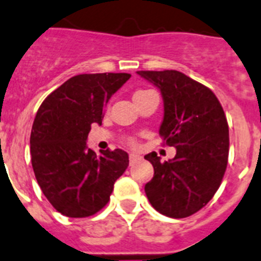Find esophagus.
<instances>
[{"label":"esophagus","instance_id":"obj_1","mask_svg":"<svg viewBox=\"0 0 261 261\" xmlns=\"http://www.w3.org/2000/svg\"><path fill=\"white\" fill-rule=\"evenodd\" d=\"M128 158H130V163H134V162H137V160H139L140 156L138 155V153H134L131 152L130 155H128Z\"/></svg>","mask_w":261,"mask_h":261}]
</instances>
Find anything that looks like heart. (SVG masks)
Instances as JSON below:
<instances>
[{"instance_id":"b5f03b06","label":"heart","mask_w":261,"mask_h":261,"mask_svg":"<svg viewBox=\"0 0 261 261\" xmlns=\"http://www.w3.org/2000/svg\"><path fill=\"white\" fill-rule=\"evenodd\" d=\"M146 92H147V90H138V92L134 93V97H133V98H135V97L140 96V94H143V93H146ZM130 143H131V144H134V143H135V142H134L133 139H130Z\"/></svg>"}]
</instances>
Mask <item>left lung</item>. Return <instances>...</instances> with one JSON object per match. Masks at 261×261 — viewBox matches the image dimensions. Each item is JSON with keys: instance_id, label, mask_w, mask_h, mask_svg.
<instances>
[{"instance_id": "obj_1", "label": "left lung", "mask_w": 261, "mask_h": 261, "mask_svg": "<svg viewBox=\"0 0 261 261\" xmlns=\"http://www.w3.org/2000/svg\"><path fill=\"white\" fill-rule=\"evenodd\" d=\"M162 92L164 118L159 134L176 148L162 163L156 152L144 156L153 165L147 198L171 218H187L201 210L218 190L228 160V124L214 93L178 71H138Z\"/></svg>"}]
</instances>
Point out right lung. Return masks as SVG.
<instances>
[{"instance_id":"add662e5","label":"right lung","mask_w":261,"mask_h":261,"mask_svg":"<svg viewBox=\"0 0 261 261\" xmlns=\"http://www.w3.org/2000/svg\"><path fill=\"white\" fill-rule=\"evenodd\" d=\"M130 77L77 74L38 109L30 137L31 164L43 194L65 217L85 218L98 213L128 167L127 152L117 148L97 155L87 147V138L92 123H102L110 97Z\"/></svg>"}]
</instances>
